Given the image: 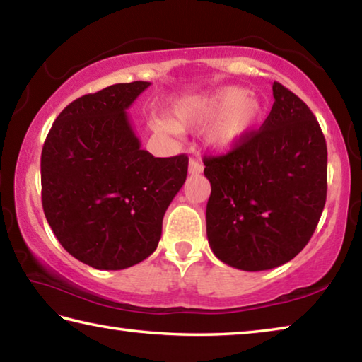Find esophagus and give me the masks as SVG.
Instances as JSON below:
<instances>
[{
  "mask_svg": "<svg viewBox=\"0 0 362 362\" xmlns=\"http://www.w3.org/2000/svg\"><path fill=\"white\" fill-rule=\"evenodd\" d=\"M188 173L189 174H199V173H203V164H201L198 159H194V158H192L189 159V163H188Z\"/></svg>",
  "mask_w": 362,
  "mask_h": 362,
  "instance_id": "1",
  "label": "esophagus"
}]
</instances>
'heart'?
I'll return each mask as SVG.
<instances>
[{
	"label": "heart",
	"instance_id": "heart-1",
	"mask_svg": "<svg viewBox=\"0 0 362 362\" xmlns=\"http://www.w3.org/2000/svg\"><path fill=\"white\" fill-rule=\"evenodd\" d=\"M265 107L244 88L226 86L204 97H193L175 103L170 122L155 119L151 127L158 132L175 134L177 129L206 124L216 119L207 132V142L218 151H228L241 144L259 124Z\"/></svg>",
	"mask_w": 362,
	"mask_h": 362
}]
</instances>
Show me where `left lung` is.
Returning <instances> with one entry per match:
<instances>
[{"label":"left lung","instance_id":"left-lung-1","mask_svg":"<svg viewBox=\"0 0 362 362\" xmlns=\"http://www.w3.org/2000/svg\"><path fill=\"white\" fill-rule=\"evenodd\" d=\"M259 131L218 156H204L211 182L206 230L218 260L262 272L292 260L313 236L326 204L327 146L306 103L273 83Z\"/></svg>","mask_w":362,"mask_h":362}]
</instances>
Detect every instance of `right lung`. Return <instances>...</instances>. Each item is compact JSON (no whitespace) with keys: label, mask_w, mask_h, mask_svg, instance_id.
I'll list each match as a JSON object with an SVG mask.
<instances>
[{"label":"right lung","mask_w":362,"mask_h":362,"mask_svg":"<svg viewBox=\"0 0 362 362\" xmlns=\"http://www.w3.org/2000/svg\"><path fill=\"white\" fill-rule=\"evenodd\" d=\"M151 83L113 84L66 105L41 153V199L66 252L97 269H124L155 252L188 156L140 148L126 110Z\"/></svg>","instance_id":"right-lung-1"}]
</instances>
